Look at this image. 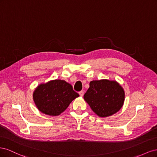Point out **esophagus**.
<instances>
[{"label":"esophagus","mask_w":157,"mask_h":157,"mask_svg":"<svg viewBox=\"0 0 157 157\" xmlns=\"http://www.w3.org/2000/svg\"><path fill=\"white\" fill-rule=\"evenodd\" d=\"M78 94H79V95H80V96L82 97V96H84V91H80V92H78Z\"/></svg>","instance_id":"1"}]
</instances>
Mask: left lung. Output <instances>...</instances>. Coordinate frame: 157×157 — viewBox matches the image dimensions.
Masks as SVG:
<instances>
[{
    "label": "left lung",
    "instance_id": "left-lung-1",
    "mask_svg": "<svg viewBox=\"0 0 157 157\" xmlns=\"http://www.w3.org/2000/svg\"><path fill=\"white\" fill-rule=\"evenodd\" d=\"M84 99L96 115L107 117L121 109L124 101V92L116 81L93 80L90 82Z\"/></svg>",
    "mask_w": 157,
    "mask_h": 157
}]
</instances>
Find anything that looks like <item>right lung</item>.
Here are the masks:
<instances>
[{
	"label": "right lung",
	"mask_w": 157,
	"mask_h": 157,
	"mask_svg": "<svg viewBox=\"0 0 157 157\" xmlns=\"http://www.w3.org/2000/svg\"><path fill=\"white\" fill-rule=\"evenodd\" d=\"M78 96L70 84L61 80L42 84L33 93V99L39 111L52 116L59 115Z\"/></svg>",
	"instance_id": "obj_1"
}]
</instances>
